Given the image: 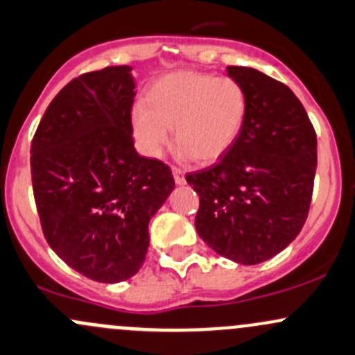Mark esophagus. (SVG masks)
Masks as SVG:
<instances>
[{
	"instance_id": "obj_1",
	"label": "esophagus",
	"mask_w": 355,
	"mask_h": 355,
	"mask_svg": "<svg viewBox=\"0 0 355 355\" xmlns=\"http://www.w3.org/2000/svg\"><path fill=\"white\" fill-rule=\"evenodd\" d=\"M173 178H175V184L184 185V184H185V173H184V170H180V168L173 166Z\"/></svg>"
}]
</instances>
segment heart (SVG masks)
Masks as SVG:
<instances>
[{"mask_svg":"<svg viewBox=\"0 0 355 355\" xmlns=\"http://www.w3.org/2000/svg\"><path fill=\"white\" fill-rule=\"evenodd\" d=\"M248 114L243 85L230 76L178 71L159 78L148 102L132 109V132L141 151L159 158L173 129L182 158L211 163L240 137Z\"/></svg>","mask_w":355,"mask_h":355,"instance_id":"1","label":"heart"}]
</instances>
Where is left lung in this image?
<instances>
[{
  "mask_svg": "<svg viewBox=\"0 0 355 355\" xmlns=\"http://www.w3.org/2000/svg\"><path fill=\"white\" fill-rule=\"evenodd\" d=\"M248 95L245 128L212 166L187 173L199 193L196 230L218 255L266 262L300 234L311 204L316 132L293 89L243 66H227Z\"/></svg>",
  "mask_w": 355,
  "mask_h": 355,
  "instance_id": "1",
  "label": "left lung"
}]
</instances>
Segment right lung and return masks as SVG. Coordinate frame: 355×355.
Returning a JSON list of instances; mask_svg holds the SVG:
<instances>
[{"instance_id":"right-lung-1","label":"right lung","mask_w":355,"mask_h":355,"mask_svg":"<svg viewBox=\"0 0 355 355\" xmlns=\"http://www.w3.org/2000/svg\"><path fill=\"white\" fill-rule=\"evenodd\" d=\"M134 88L129 66L80 74L49 103L30 146L47 243L71 268L107 284L143 266L149 219L175 187L170 166L134 149Z\"/></svg>"}]
</instances>
